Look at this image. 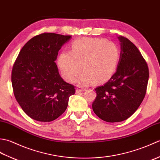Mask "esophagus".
<instances>
[{
	"label": "esophagus",
	"instance_id": "esophagus-1",
	"mask_svg": "<svg viewBox=\"0 0 160 160\" xmlns=\"http://www.w3.org/2000/svg\"><path fill=\"white\" fill-rule=\"evenodd\" d=\"M86 89H83V88H80V87H78L76 89V92L79 93V92H82V91H85Z\"/></svg>",
	"mask_w": 160,
	"mask_h": 160
}]
</instances>
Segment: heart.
<instances>
[{
	"mask_svg": "<svg viewBox=\"0 0 160 160\" xmlns=\"http://www.w3.org/2000/svg\"><path fill=\"white\" fill-rule=\"evenodd\" d=\"M120 52L116 44L104 38H82L75 40L71 52L59 56L58 66L63 78L73 82L82 69L76 82L86 86L94 80L103 82L112 77L117 69Z\"/></svg>",
	"mask_w": 160,
	"mask_h": 160,
	"instance_id": "1",
	"label": "heart"
}]
</instances>
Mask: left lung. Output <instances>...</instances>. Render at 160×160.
I'll return each mask as SVG.
<instances>
[{
    "label": "left lung",
    "instance_id": "1",
    "mask_svg": "<svg viewBox=\"0 0 160 160\" xmlns=\"http://www.w3.org/2000/svg\"><path fill=\"white\" fill-rule=\"evenodd\" d=\"M120 56L115 73L104 85L96 89L92 104L97 116L107 122L127 120L144 98L148 80V68L140 51L123 36L118 37Z\"/></svg>",
    "mask_w": 160,
    "mask_h": 160
}]
</instances>
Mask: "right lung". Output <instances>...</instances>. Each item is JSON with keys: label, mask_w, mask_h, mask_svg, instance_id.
Wrapping results in <instances>:
<instances>
[{"label": "right lung", "mask_w": 160, "mask_h": 160, "mask_svg": "<svg viewBox=\"0 0 160 160\" xmlns=\"http://www.w3.org/2000/svg\"><path fill=\"white\" fill-rule=\"evenodd\" d=\"M70 36L44 33L20 50L12 73L16 100L29 117L39 122L56 120L67 109L75 93L72 84L60 76L55 61Z\"/></svg>", "instance_id": "right-lung-1"}]
</instances>
